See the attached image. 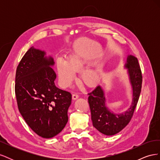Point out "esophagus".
<instances>
[{
    "label": "esophagus",
    "instance_id": "esophagus-1",
    "mask_svg": "<svg viewBox=\"0 0 160 160\" xmlns=\"http://www.w3.org/2000/svg\"><path fill=\"white\" fill-rule=\"evenodd\" d=\"M79 98V95H77V93H74V94H72V99H73V100H75V99H77Z\"/></svg>",
    "mask_w": 160,
    "mask_h": 160
}]
</instances>
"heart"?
Wrapping results in <instances>:
<instances>
[{"instance_id":"b5f03b06","label":"heart","mask_w":160,"mask_h":160,"mask_svg":"<svg viewBox=\"0 0 160 160\" xmlns=\"http://www.w3.org/2000/svg\"><path fill=\"white\" fill-rule=\"evenodd\" d=\"M90 61L84 57L75 56L71 57L68 62L62 59L57 61V68L61 85L67 88L73 81L76 72L81 71L89 65ZM103 77V71L100 68L87 69L81 72L80 81L88 88L98 86Z\"/></svg>"}]
</instances>
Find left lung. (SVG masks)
<instances>
[{
  "mask_svg": "<svg viewBox=\"0 0 160 160\" xmlns=\"http://www.w3.org/2000/svg\"><path fill=\"white\" fill-rule=\"evenodd\" d=\"M125 67L128 69L133 90L132 105L127 111L119 114L111 111L105 105L104 91L99 85L88 93V102L93 127L106 135H113L119 133L129 123L141 93L142 75L137 58L133 55H128Z\"/></svg>",
  "mask_w": 160,
  "mask_h": 160,
  "instance_id": "left-lung-1",
  "label": "left lung"
}]
</instances>
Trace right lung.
Wrapping results in <instances>:
<instances>
[{"instance_id": "add662e5", "label": "right lung", "mask_w": 160, "mask_h": 160, "mask_svg": "<svg viewBox=\"0 0 160 160\" xmlns=\"http://www.w3.org/2000/svg\"><path fill=\"white\" fill-rule=\"evenodd\" d=\"M45 51L31 47L17 68L15 95L19 111L34 132L43 138L59 134L68 122L71 94L55 85V64Z\"/></svg>"}]
</instances>
